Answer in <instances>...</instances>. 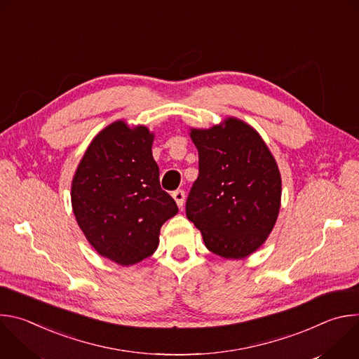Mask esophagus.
I'll use <instances>...</instances> for the list:
<instances>
[{
    "label": "esophagus",
    "mask_w": 359,
    "mask_h": 359,
    "mask_svg": "<svg viewBox=\"0 0 359 359\" xmlns=\"http://www.w3.org/2000/svg\"><path fill=\"white\" fill-rule=\"evenodd\" d=\"M172 196H173V198L176 200V203H177V206L179 208H183V204H184V191L183 190H175L173 193H172Z\"/></svg>",
    "instance_id": "34e87169"
}]
</instances>
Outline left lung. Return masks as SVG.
I'll return each instance as SVG.
<instances>
[{"label":"left lung","mask_w":359,"mask_h":359,"mask_svg":"<svg viewBox=\"0 0 359 359\" xmlns=\"http://www.w3.org/2000/svg\"><path fill=\"white\" fill-rule=\"evenodd\" d=\"M198 177L186 200V216L206 247L224 259H244L271 233L281 200L278 166L262 136L229 118L212 129H191Z\"/></svg>","instance_id":"8db88e82"}]
</instances>
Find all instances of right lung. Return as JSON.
Instances as JSON below:
<instances>
[{
    "label": "right lung",
    "mask_w": 359,
    "mask_h": 359,
    "mask_svg": "<svg viewBox=\"0 0 359 359\" xmlns=\"http://www.w3.org/2000/svg\"><path fill=\"white\" fill-rule=\"evenodd\" d=\"M153 135L118 121L89 144L72 180V209L93 248L121 264L155 252L161 227L179 209L162 190L151 156Z\"/></svg>",
    "instance_id": "obj_1"
}]
</instances>
